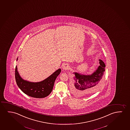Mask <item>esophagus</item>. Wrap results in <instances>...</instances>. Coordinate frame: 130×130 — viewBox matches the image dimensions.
Returning a JSON list of instances; mask_svg holds the SVG:
<instances>
[{"label":"esophagus","instance_id":"esophagus-1","mask_svg":"<svg viewBox=\"0 0 130 130\" xmlns=\"http://www.w3.org/2000/svg\"><path fill=\"white\" fill-rule=\"evenodd\" d=\"M69 69V66L68 64L65 63L62 65V69L64 70H68Z\"/></svg>","mask_w":130,"mask_h":130}]
</instances>
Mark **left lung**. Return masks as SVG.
<instances>
[{
	"instance_id": "left-lung-1",
	"label": "left lung",
	"mask_w": 130,
	"mask_h": 130,
	"mask_svg": "<svg viewBox=\"0 0 130 130\" xmlns=\"http://www.w3.org/2000/svg\"><path fill=\"white\" fill-rule=\"evenodd\" d=\"M99 61L100 66L91 75H83L77 72L73 73L75 76L71 84V91L75 95L79 97L94 93L99 89L102 83L106 67L101 59Z\"/></svg>"
}]
</instances>
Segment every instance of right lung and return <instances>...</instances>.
Wrapping results in <instances>:
<instances>
[{
  "instance_id": "obj_1",
  "label": "right lung",
  "mask_w": 130,
  "mask_h": 130,
  "mask_svg": "<svg viewBox=\"0 0 130 130\" xmlns=\"http://www.w3.org/2000/svg\"><path fill=\"white\" fill-rule=\"evenodd\" d=\"M61 71V70L59 68L44 80L40 82H31L22 78L16 66L15 78L18 87L25 94L33 98H45L52 92L55 79Z\"/></svg>"
}]
</instances>
